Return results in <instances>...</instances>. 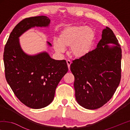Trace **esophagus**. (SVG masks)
Here are the masks:
<instances>
[{
  "label": "esophagus",
  "mask_w": 130,
  "mask_h": 130,
  "mask_svg": "<svg viewBox=\"0 0 130 130\" xmlns=\"http://www.w3.org/2000/svg\"><path fill=\"white\" fill-rule=\"evenodd\" d=\"M71 61L70 60H67V66H68V68H69V70H70V66L71 64Z\"/></svg>",
  "instance_id": "obj_1"
}]
</instances>
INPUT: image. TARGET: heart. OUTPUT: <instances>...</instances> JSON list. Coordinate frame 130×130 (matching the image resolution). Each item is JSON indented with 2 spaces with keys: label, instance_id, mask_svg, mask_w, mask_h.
<instances>
[{
  "label": "heart",
  "instance_id": "1",
  "mask_svg": "<svg viewBox=\"0 0 130 130\" xmlns=\"http://www.w3.org/2000/svg\"><path fill=\"white\" fill-rule=\"evenodd\" d=\"M95 39V31L84 26H69L60 34L54 47L58 53H63L65 47H70V54L76 58H82L91 51Z\"/></svg>",
  "mask_w": 130,
  "mask_h": 130
}]
</instances>
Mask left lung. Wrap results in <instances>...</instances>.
Wrapping results in <instances>:
<instances>
[{
    "instance_id": "left-lung-1",
    "label": "left lung",
    "mask_w": 130,
    "mask_h": 130,
    "mask_svg": "<svg viewBox=\"0 0 130 130\" xmlns=\"http://www.w3.org/2000/svg\"><path fill=\"white\" fill-rule=\"evenodd\" d=\"M114 43L109 47L108 43ZM122 51L113 31L106 27L95 50L73 60L76 99L88 109L102 107L112 98L121 78Z\"/></svg>"
}]
</instances>
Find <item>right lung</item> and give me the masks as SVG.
Wrapping results in <instances>:
<instances>
[{
	"label": "right lung",
	"mask_w": 130,
	"mask_h": 130,
	"mask_svg": "<svg viewBox=\"0 0 130 130\" xmlns=\"http://www.w3.org/2000/svg\"><path fill=\"white\" fill-rule=\"evenodd\" d=\"M50 22L45 16L24 19L12 30L3 53L7 82L18 99L33 109L44 108L52 102L57 86L68 67L65 60H54L47 53L28 56L21 49L18 38L29 28L47 26Z\"/></svg>",
	"instance_id": "obj_1"
}]
</instances>
